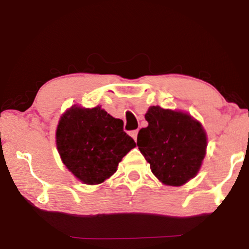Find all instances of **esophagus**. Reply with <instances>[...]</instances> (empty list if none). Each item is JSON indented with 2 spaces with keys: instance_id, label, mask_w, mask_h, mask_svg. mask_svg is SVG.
<instances>
[{
  "instance_id": "1",
  "label": "esophagus",
  "mask_w": 249,
  "mask_h": 249,
  "mask_svg": "<svg viewBox=\"0 0 249 249\" xmlns=\"http://www.w3.org/2000/svg\"><path fill=\"white\" fill-rule=\"evenodd\" d=\"M137 135H138V130H134L130 132V136L135 139V141H137Z\"/></svg>"
}]
</instances>
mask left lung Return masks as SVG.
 <instances>
[{
    "label": "left lung",
    "mask_w": 249,
    "mask_h": 249,
    "mask_svg": "<svg viewBox=\"0 0 249 249\" xmlns=\"http://www.w3.org/2000/svg\"><path fill=\"white\" fill-rule=\"evenodd\" d=\"M148 125L138 132L137 146L152 172L164 185L182 186L199 171L206 154V132L188 113L151 107Z\"/></svg>",
    "instance_id": "obj_1"
}]
</instances>
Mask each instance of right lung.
Returning <instances> with one entry per match:
<instances>
[{
    "instance_id": "add662e5",
    "label": "right lung",
    "mask_w": 249,
    "mask_h": 249,
    "mask_svg": "<svg viewBox=\"0 0 249 249\" xmlns=\"http://www.w3.org/2000/svg\"><path fill=\"white\" fill-rule=\"evenodd\" d=\"M136 146L124 121L101 107L73 105L56 128V147L63 164L86 185H98L117 171L119 162Z\"/></svg>"
}]
</instances>
